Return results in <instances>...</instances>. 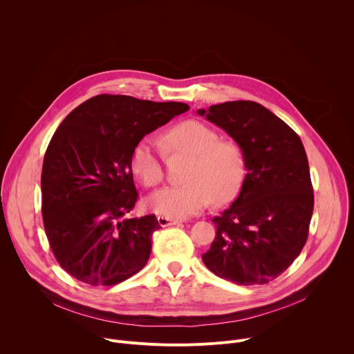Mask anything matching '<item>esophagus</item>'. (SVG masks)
<instances>
[{"mask_svg": "<svg viewBox=\"0 0 354 354\" xmlns=\"http://www.w3.org/2000/svg\"><path fill=\"white\" fill-rule=\"evenodd\" d=\"M182 221L180 220H172V218H168V217H164V216H160L158 217V224L161 227H169V225H176V224H180Z\"/></svg>", "mask_w": 354, "mask_h": 354, "instance_id": "34e87169", "label": "esophagus"}]
</instances>
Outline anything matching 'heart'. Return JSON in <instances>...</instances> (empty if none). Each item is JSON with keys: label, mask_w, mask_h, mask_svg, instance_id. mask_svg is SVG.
I'll return each instance as SVG.
<instances>
[{"label": "heart", "mask_w": 354, "mask_h": 354, "mask_svg": "<svg viewBox=\"0 0 354 354\" xmlns=\"http://www.w3.org/2000/svg\"><path fill=\"white\" fill-rule=\"evenodd\" d=\"M169 151L192 156L186 185L167 186L147 198L148 207L168 218L200 213L210 200L214 205L231 201L245 178V157L234 141L220 140L209 126L187 120L172 127L164 137ZM130 169L147 187L164 179L161 153L153 138H142L131 151Z\"/></svg>", "instance_id": "1"}]
</instances>
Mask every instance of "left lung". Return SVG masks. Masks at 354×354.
Masks as SVG:
<instances>
[{
    "mask_svg": "<svg viewBox=\"0 0 354 354\" xmlns=\"http://www.w3.org/2000/svg\"><path fill=\"white\" fill-rule=\"evenodd\" d=\"M197 113L241 147L246 169L236 200L212 220L216 238L201 259L235 284H266L294 262L308 238L314 192L304 145L288 124L252 100Z\"/></svg>",
    "mask_w": 354,
    "mask_h": 354,
    "instance_id": "left-lung-1",
    "label": "left lung"
}]
</instances>
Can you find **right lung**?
<instances>
[{
  "label": "right lung",
  "mask_w": 354,
  "mask_h": 354,
  "mask_svg": "<svg viewBox=\"0 0 354 354\" xmlns=\"http://www.w3.org/2000/svg\"><path fill=\"white\" fill-rule=\"evenodd\" d=\"M182 102L97 95L62 122L46 149L41 214L55 258L77 280L113 286L149 259L156 216L127 218L137 201L131 151L186 112Z\"/></svg>",
  "instance_id": "add662e5"
}]
</instances>
